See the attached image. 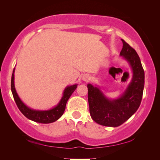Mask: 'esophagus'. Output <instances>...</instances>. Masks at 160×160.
<instances>
[{"mask_svg": "<svg viewBox=\"0 0 160 160\" xmlns=\"http://www.w3.org/2000/svg\"><path fill=\"white\" fill-rule=\"evenodd\" d=\"M89 79H90V77L88 74H85L82 76V80L84 81H89Z\"/></svg>", "mask_w": 160, "mask_h": 160, "instance_id": "1", "label": "esophagus"}]
</instances>
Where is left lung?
Wrapping results in <instances>:
<instances>
[{
    "label": "left lung",
    "instance_id": "left-lung-1",
    "mask_svg": "<svg viewBox=\"0 0 160 160\" xmlns=\"http://www.w3.org/2000/svg\"><path fill=\"white\" fill-rule=\"evenodd\" d=\"M120 57L129 65L132 80L120 96L108 98L98 85L88 84V102L91 118L99 125L118 127L136 112L141 103L144 88V71L135 51L123 40Z\"/></svg>",
    "mask_w": 160,
    "mask_h": 160
}]
</instances>
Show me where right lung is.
<instances>
[{
  "label": "right lung",
  "mask_w": 160,
  "mask_h": 160,
  "mask_svg": "<svg viewBox=\"0 0 160 160\" xmlns=\"http://www.w3.org/2000/svg\"><path fill=\"white\" fill-rule=\"evenodd\" d=\"M14 71L15 69L14 68L11 77V91L17 107L21 113L28 119L41 123H50L59 119L63 114L67 101L76 89L77 84L66 87L59 102L55 107L47 110L33 109L28 107L19 98L14 86Z\"/></svg>",
  "instance_id": "add662e5"
}]
</instances>
